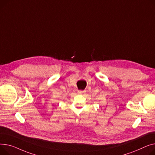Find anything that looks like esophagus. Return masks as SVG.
Here are the masks:
<instances>
[{
  "label": "esophagus",
  "mask_w": 155,
  "mask_h": 155,
  "mask_svg": "<svg viewBox=\"0 0 155 155\" xmlns=\"http://www.w3.org/2000/svg\"><path fill=\"white\" fill-rule=\"evenodd\" d=\"M85 92H86L85 90H78V93L79 94H84Z\"/></svg>",
  "instance_id": "esophagus-1"
}]
</instances>
